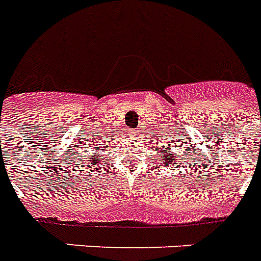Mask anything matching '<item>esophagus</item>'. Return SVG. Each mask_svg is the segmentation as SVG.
<instances>
[{"mask_svg": "<svg viewBox=\"0 0 261 261\" xmlns=\"http://www.w3.org/2000/svg\"><path fill=\"white\" fill-rule=\"evenodd\" d=\"M140 135V129H130V136H135V137H137V136Z\"/></svg>", "mask_w": 261, "mask_h": 261, "instance_id": "34e87169", "label": "esophagus"}]
</instances>
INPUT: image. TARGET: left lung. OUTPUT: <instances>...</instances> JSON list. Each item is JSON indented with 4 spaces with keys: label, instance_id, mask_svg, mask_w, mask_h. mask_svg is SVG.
Instances as JSON below:
<instances>
[{
    "label": "left lung",
    "instance_id": "left-lung-1",
    "mask_svg": "<svg viewBox=\"0 0 261 261\" xmlns=\"http://www.w3.org/2000/svg\"><path fill=\"white\" fill-rule=\"evenodd\" d=\"M171 141H173V140H171ZM160 149L162 150V146H158V149H155V150H160ZM165 149H166V150H170V145L165 146ZM164 157H165V166H169V164H173V160H174L175 154H173V155L165 154Z\"/></svg>",
    "mask_w": 261,
    "mask_h": 261
}]
</instances>
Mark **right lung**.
<instances>
[{"mask_svg": "<svg viewBox=\"0 0 261 261\" xmlns=\"http://www.w3.org/2000/svg\"><path fill=\"white\" fill-rule=\"evenodd\" d=\"M100 145H103V142H99V144H97L96 145V150H100L99 149V146ZM99 155L100 154H97V153H92V155H90V157L87 158V161H88V165H87V166H95V165H96V166H99V164H100V161H101V160H99Z\"/></svg>", "mask_w": 261, "mask_h": 261, "instance_id": "1", "label": "right lung"}]
</instances>
